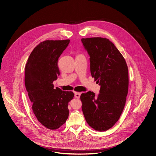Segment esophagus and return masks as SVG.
<instances>
[{
	"mask_svg": "<svg viewBox=\"0 0 156 156\" xmlns=\"http://www.w3.org/2000/svg\"><path fill=\"white\" fill-rule=\"evenodd\" d=\"M80 92H75V97L77 98V99H80Z\"/></svg>",
	"mask_w": 156,
	"mask_h": 156,
	"instance_id": "esophagus-1",
	"label": "esophagus"
}]
</instances>
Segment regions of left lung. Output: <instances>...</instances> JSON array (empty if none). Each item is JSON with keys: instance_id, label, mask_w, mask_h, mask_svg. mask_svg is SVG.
Segmentation results:
<instances>
[{"instance_id": "obj_1", "label": "left lung", "mask_w": 156, "mask_h": 156, "mask_svg": "<svg viewBox=\"0 0 156 156\" xmlns=\"http://www.w3.org/2000/svg\"><path fill=\"white\" fill-rule=\"evenodd\" d=\"M90 55L92 78L101 86L100 93L80 95L82 109L88 125L98 131L112 128L123 110L129 90V72L125 58L108 39L82 38Z\"/></svg>"}]
</instances>
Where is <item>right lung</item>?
<instances>
[{
    "label": "right lung",
    "instance_id": "right-lung-1",
    "mask_svg": "<svg viewBox=\"0 0 156 156\" xmlns=\"http://www.w3.org/2000/svg\"><path fill=\"white\" fill-rule=\"evenodd\" d=\"M70 42L47 40L41 42L30 53L25 69V84L36 118L42 125L56 129L68 118V103L72 91L54 88L53 82L60 75L58 60Z\"/></svg>",
    "mask_w": 156,
    "mask_h": 156
}]
</instances>
